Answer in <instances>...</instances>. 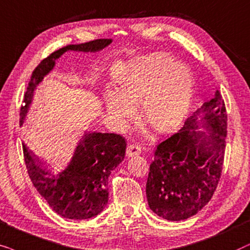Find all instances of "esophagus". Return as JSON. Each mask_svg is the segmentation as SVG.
Instances as JSON below:
<instances>
[{
    "mask_svg": "<svg viewBox=\"0 0 250 250\" xmlns=\"http://www.w3.org/2000/svg\"><path fill=\"white\" fill-rule=\"evenodd\" d=\"M142 152V147L137 144H130L128 145L127 147V156H134V155H137L139 153Z\"/></svg>",
    "mask_w": 250,
    "mask_h": 250,
    "instance_id": "obj_1",
    "label": "esophagus"
}]
</instances>
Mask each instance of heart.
Segmentation results:
<instances>
[{
  "label": "heart",
  "mask_w": 250,
  "mask_h": 250,
  "mask_svg": "<svg viewBox=\"0 0 250 250\" xmlns=\"http://www.w3.org/2000/svg\"><path fill=\"white\" fill-rule=\"evenodd\" d=\"M193 78L184 65L165 52L139 59L123 80L120 91L106 96V107L113 122L123 127L142 103V115L160 132L174 129L184 119L191 103Z\"/></svg>",
  "instance_id": "heart-1"
}]
</instances>
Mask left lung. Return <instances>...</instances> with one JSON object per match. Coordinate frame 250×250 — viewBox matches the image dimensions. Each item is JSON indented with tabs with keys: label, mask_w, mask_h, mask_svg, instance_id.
<instances>
[{
	"label": "left lung",
	"mask_w": 250,
	"mask_h": 250,
	"mask_svg": "<svg viewBox=\"0 0 250 250\" xmlns=\"http://www.w3.org/2000/svg\"><path fill=\"white\" fill-rule=\"evenodd\" d=\"M199 126L209 132L197 131ZM226 128L224 99L216 90L215 97L188 118L177 132L159 143L146 183L153 212L167 221H182L208 204L221 178Z\"/></svg>",
	"instance_id": "8db88e82"
}]
</instances>
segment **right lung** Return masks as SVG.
<instances>
[{"mask_svg":"<svg viewBox=\"0 0 250 250\" xmlns=\"http://www.w3.org/2000/svg\"><path fill=\"white\" fill-rule=\"evenodd\" d=\"M111 43V39H99L69 44L43 59L28 82L21 107V125L27 115L36 86L52 71L56 59L69 50L96 52ZM125 139L120 135L85 132L71 160L53 167L43 166L25 144L22 151L29 178L52 210L68 219H88L101 214L107 205L108 177L125 159Z\"/></svg>","mask_w":250,"mask_h":250,"instance_id":"right-lung-1","label":"right lung"}]
</instances>
